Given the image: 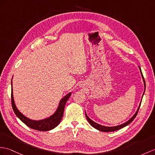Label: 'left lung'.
Returning <instances> with one entry per match:
<instances>
[{
	"label": "left lung",
	"instance_id": "1",
	"mask_svg": "<svg viewBox=\"0 0 155 155\" xmlns=\"http://www.w3.org/2000/svg\"><path fill=\"white\" fill-rule=\"evenodd\" d=\"M139 67V69H140V71H141V73L142 77H143V79L144 84H145V79H144L143 75V73H142L141 70V68H140V67ZM144 92H145V91H144ZM143 94H144V93H143ZM142 98H143V97H142ZM141 102L140 103V105H139V107H138L136 113L134 114V116H133V117L130 119V120H129L127 122H125V123H124V124H123L120 125H117V126H114V127H106V126H103V125H100V124H96V122L93 121L92 120H91V119H90V118L88 117L87 115H86V114H85V115H86V119H87V120H88V122H89V124H91L93 127H94L95 129H98V130H99V131H103V132L115 131L119 130V129L123 128V127H125V126H127V125H129V124L131 123V122H132L133 121H134V120L135 118V117L137 116V113H138V111H139L140 106H141Z\"/></svg>",
	"mask_w": 155,
	"mask_h": 155
}]
</instances>
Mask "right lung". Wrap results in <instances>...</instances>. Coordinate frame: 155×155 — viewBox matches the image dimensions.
<instances>
[{"instance_id":"obj_1","label":"right lung","mask_w":155,"mask_h":155,"mask_svg":"<svg viewBox=\"0 0 155 155\" xmlns=\"http://www.w3.org/2000/svg\"><path fill=\"white\" fill-rule=\"evenodd\" d=\"M12 84V90H11V103H12V109L14 111V113L16 115V116L18 117L20 120L26 124L27 126L30 127L33 129H35V130L38 131H49L51 129H53L57 127L60 123V121L62 120V117L63 116V112H64V106H65L66 102L67 100H69L70 96L71 95V93H69V94H67L65 96L61 99L60 101L59 105L58 106V108H57L55 113L51 117L48 118H46L45 120H39V121H34L31 120L24 116V115L20 113L17 109V107L15 105V103L14 101V98H13V93H12V82H11Z\"/></svg>"}]
</instances>
